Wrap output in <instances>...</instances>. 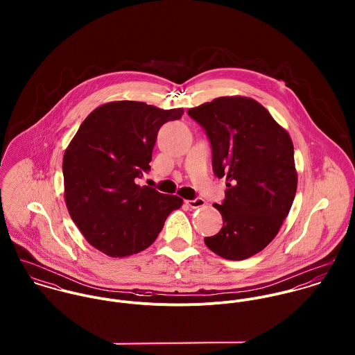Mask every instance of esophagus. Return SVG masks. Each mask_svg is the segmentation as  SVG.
Segmentation results:
<instances>
[{"label":"esophagus","instance_id":"esophagus-1","mask_svg":"<svg viewBox=\"0 0 355 355\" xmlns=\"http://www.w3.org/2000/svg\"><path fill=\"white\" fill-rule=\"evenodd\" d=\"M186 203H187L191 209H198V207L205 206V200L198 197V198H194V200H189V201H186Z\"/></svg>","mask_w":355,"mask_h":355}]
</instances>
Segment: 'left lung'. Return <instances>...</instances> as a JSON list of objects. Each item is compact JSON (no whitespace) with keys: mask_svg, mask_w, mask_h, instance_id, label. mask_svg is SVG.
<instances>
[{"mask_svg":"<svg viewBox=\"0 0 355 355\" xmlns=\"http://www.w3.org/2000/svg\"><path fill=\"white\" fill-rule=\"evenodd\" d=\"M211 145L214 175L225 178V198L213 206L223 228L205 245L241 261L265 249L277 235L297 193L294 145L288 132L257 101L220 97L189 109Z\"/></svg>","mask_w":355,"mask_h":355,"instance_id":"1","label":"left lung"}]
</instances>
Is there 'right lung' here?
Segmentation results:
<instances>
[{"label": "right lung", "mask_w": 355, "mask_h": 355, "mask_svg": "<svg viewBox=\"0 0 355 355\" xmlns=\"http://www.w3.org/2000/svg\"><path fill=\"white\" fill-rule=\"evenodd\" d=\"M183 112L109 102L85 119L67 148L62 175L69 216L102 253L127 257L148 249L171 211L182 206V198L139 186L138 179L150 171L161 125Z\"/></svg>", "instance_id": "add662e5"}]
</instances>
